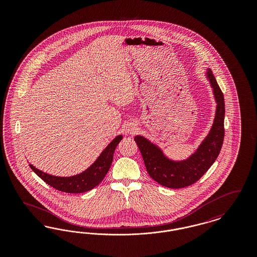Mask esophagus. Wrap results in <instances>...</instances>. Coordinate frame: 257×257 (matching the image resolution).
Returning <instances> with one entry per match:
<instances>
[{
	"mask_svg": "<svg viewBox=\"0 0 257 257\" xmlns=\"http://www.w3.org/2000/svg\"><path fill=\"white\" fill-rule=\"evenodd\" d=\"M135 131V127L134 126H130V127H128V132L129 133H133Z\"/></svg>",
	"mask_w": 257,
	"mask_h": 257,
	"instance_id": "1",
	"label": "esophagus"
}]
</instances>
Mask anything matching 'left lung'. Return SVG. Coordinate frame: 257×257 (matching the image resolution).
Returning a JSON list of instances; mask_svg holds the SVG:
<instances>
[{"mask_svg": "<svg viewBox=\"0 0 257 257\" xmlns=\"http://www.w3.org/2000/svg\"><path fill=\"white\" fill-rule=\"evenodd\" d=\"M217 101V110L210 133L190 158L173 162L166 158L158 147L142 136H137V143L145 161L147 172L162 186L180 189L196 183L210 169L220 154L224 138V98L213 72L207 73Z\"/></svg>", "mask_w": 257, "mask_h": 257, "instance_id": "8db88e82", "label": "left lung"}]
</instances>
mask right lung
<instances>
[{
    "label": "right lung",
    "mask_w": 257,
    "mask_h": 257,
    "mask_svg": "<svg viewBox=\"0 0 257 257\" xmlns=\"http://www.w3.org/2000/svg\"><path fill=\"white\" fill-rule=\"evenodd\" d=\"M121 140L122 136H117L110 145L106 147V149L101 153L99 158L89 169L75 176L58 177L39 171L33 165H30V168L35 171L44 182L55 188L56 190L68 194L85 193L96 187L98 184L104 179L105 175L110 170L114 150Z\"/></svg>",
    "instance_id": "right-lung-1"
}]
</instances>
